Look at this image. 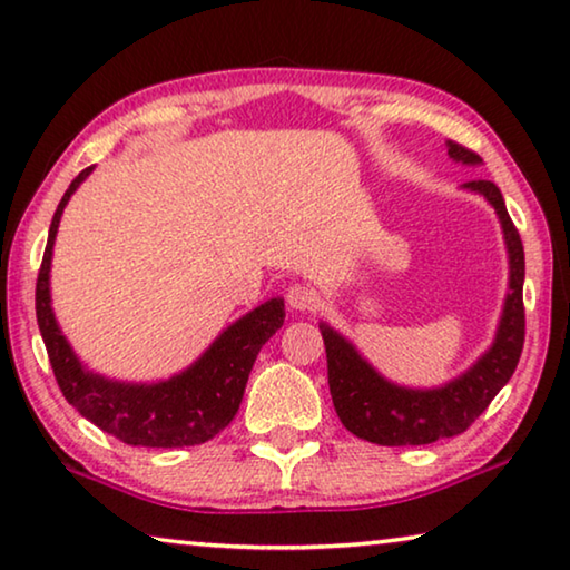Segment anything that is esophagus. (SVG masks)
<instances>
[{
	"label": "esophagus",
	"instance_id": "1",
	"mask_svg": "<svg viewBox=\"0 0 570 570\" xmlns=\"http://www.w3.org/2000/svg\"><path fill=\"white\" fill-rule=\"evenodd\" d=\"M286 302L296 312H312L317 306V292L306 284H292L286 288Z\"/></svg>",
	"mask_w": 570,
	"mask_h": 570
}]
</instances>
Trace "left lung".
Returning a JSON list of instances; mask_svg holds the SVG:
<instances>
[{"label":"left lung","mask_w":570,"mask_h":570,"mask_svg":"<svg viewBox=\"0 0 570 570\" xmlns=\"http://www.w3.org/2000/svg\"><path fill=\"white\" fill-rule=\"evenodd\" d=\"M449 157L462 165H480L476 151L456 141H446ZM466 189L487 197L502 223L504 243L510 253V294L504 299L502 320L497 327L492 347L454 381L413 391L395 385L375 373L360 352L334 332L320 324L324 350H327V377L334 411L342 426L357 439L381 446H421L439 439L459 436L480 419L504 383L510 381L520 363L522 342H525V306H522V282H525V250L520 233L510 220L500 187L490 179L464 183Z\"/></svg>","instance_id":"1"}]
</instances>
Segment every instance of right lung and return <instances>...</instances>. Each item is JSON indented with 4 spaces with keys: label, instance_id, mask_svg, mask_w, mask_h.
<instances>
[{
    "label": "right lung",
    "instance_id": "obj_1",
    "mask_svg": "<svg viewBox=\"0 0 570 570\" xmlns=\"http://www.w3.org/2000/svg\"><path fill=\"white\" fill-rule=\"evenodd\" d=\"M90 171L94 167H86L70 183L56 215H52L38 288H35V312H38L40 334L52 373H56L66 401L83 419L124 444L151 449L205 444L236 419L250 367L256 363L261 347L284 324V299H268L236 324H230L203 352V357H197L193 365L169 381L141 385L108 381L104 375L90 373L80 365L68 340L62 337L56 314L50 309V258L62 207L68 205L70 195Z\"/></svg>",
    "mask_w": 570,
    "mask_h": 570
}]
</instances>
